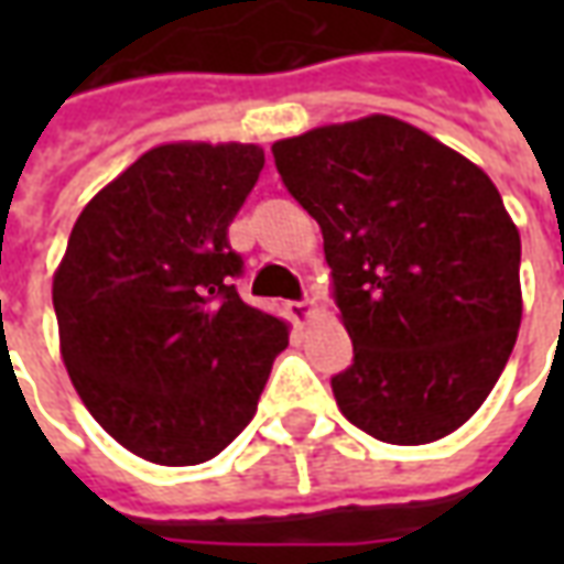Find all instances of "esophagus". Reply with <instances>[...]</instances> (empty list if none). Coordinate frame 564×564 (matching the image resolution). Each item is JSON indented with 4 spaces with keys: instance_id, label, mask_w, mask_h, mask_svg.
I'll return each mask as SVG.
<instances>
[{
    "instance_id": "34e87169",
    "label": "esophagus",
    "mask_w": 564,
    "mask_h": 564,
    "mask_svg": "<svg viewBox=\"0 0 564 564\" xmlns=\"http://www.w3.org/2000/svg\"><path fill=\"white\" fill-rule=\"evenodd\" d=\"M290 319H293L295 326H305V323H311L314 319V314H317V302L314 299H302V302H290Z\"/></svg>"
}]
</instances>
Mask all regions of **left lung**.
<instances>
[{"label": "left lung", "mask_w": 564, "mask_h": 564, "mask_svg": "<svg viewBox=\"0 0 564 564\" xmlns=\"http://www.w3.org/2000/svg\"><path fill=\"white\" fill-rule=\"evenodd\" d=\"M319 223L354 366L341 414L387 444L468 423L508 366L522 319L520 229L489 174L390 115L271 144Z\"/></svg>", "instance_id": "left-lung-1"}]
</instances>
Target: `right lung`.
<instances>
[{
    "label": "right lung",
    "mask_w": 564,
    "mask_h": 564,
    "mask_svg": "<svg viewBox=\"0 0 564 564\" xmlns=\"http://www.w3.org/2000/svg\"><path fill=\"white\" fill-rule=\"evenodd\" d=\"M262 165L259 144H156L72 226L54 271L59 354L93 420L141 459H214L290 344L232 283L245 262L226 232Z\"/></svg>",
    "instance_id": "obj_1"
}]
</instances>
